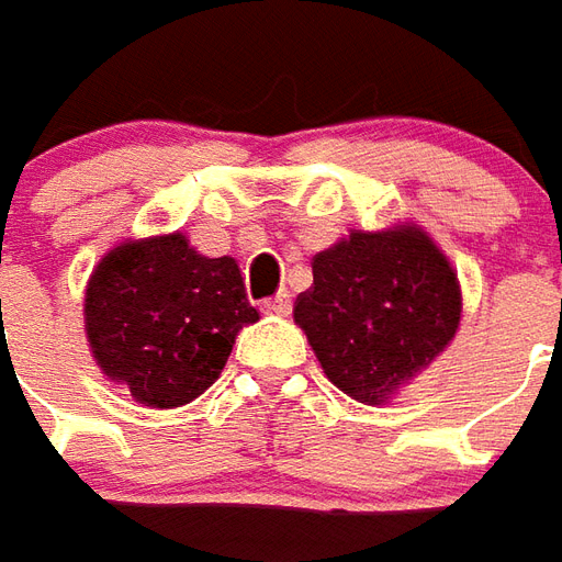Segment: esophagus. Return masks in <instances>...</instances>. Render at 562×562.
<instances>
[{
	"label": "esophagus",
	"mask_w": 562,
	"mask_h": 562,
	"mask_svg": "<svg viewBox=\"0 0 562 562\" xmlns=\"http://www.w3.org/2000/svg\"><path fill=\"white\" fill-rule=\"evenodd\" d=\"M265 310H268V313H277V316H289V313H292V294L289 292L273 294V297L265 301Z\"/></svg>",
	"instance_id": "obj_1"
}]
</instances>
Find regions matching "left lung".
Listing matches in <instances>:
<instances>
[{
	"mask_svg": "<svg viewBox=\"0 0 562 562\" xmlns=\"http://www.w3.org/2000/svg\"><path fill=\"white\" fill-rule=\"evenodd\" d=\"M459 316L457 270L417 225L352 231L313 255V285L294 301L325 376L362 404L390 402L429 368Z\"/></svg>",
	"mask_w": 562,
	"mask_h": 562,
	"instance_id": "left-lung-1",
	"label": "left lung"
}]
</instances>
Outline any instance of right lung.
Segmentation results:
<instances>
[{"instance_id":"add662e5","label":"right lung","mask_w":562,"mask_h":562,"mask_svg":"<svg viewBox=\"0 0 562 562\" xmlns=\"http://www.w3.org/2000/svg\"><path fill=\"white\" fill-rule=\"evenodd\" d=\"M249 322L258 310L237 261L200 255L186 234L121 243L85 292L93 359L145 407H182L210 390Z\"/></svg>"}]
</instances>
